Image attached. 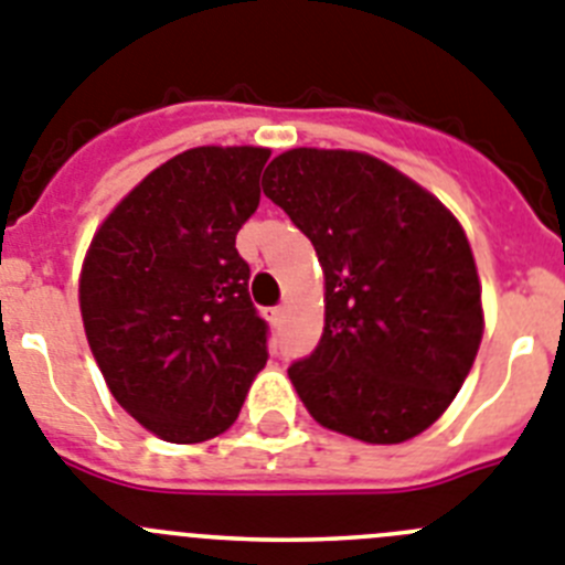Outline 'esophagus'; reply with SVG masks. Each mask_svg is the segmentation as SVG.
I'll return each instance as SVG.
<instances>
[{
    "label": "esophagus",
    "mask_w": 565,
    "mask_h": 565,
    "mask_svg": "<svg viewBox=\"0 0 565 565\" xmlns=\"http://www.w3.org/2000/svg\"><path fill=\"white\" fill-rule=\"evenodd\" d=\"M267 318H270L273 323H281V320H284V307H273V309H267Z\"/></svg>",
    "instance_id": "34e87169"
}]
</instances>
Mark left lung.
Instances as JSON below:
<instances>
[{"label": "left lung", "mask_w": 565, "mask_h": 565, "mask_svg": "<svg viewBox=\"0 0 565 565\" xmlns=\"http://www.w3.org/2000/svg\"><path fill=\"white\" fill-rule=\"evenodd\" d=\"M262 185L312 242L327 278L320 343L289 365L312 419L369 445L430 428L484 329L479 273L454 213L360 151H284Z\"/></svg>", "instance_id": "1"}]
</instances>
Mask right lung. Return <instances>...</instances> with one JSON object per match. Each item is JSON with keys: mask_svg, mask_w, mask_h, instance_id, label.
<instances>
[{"mask_svg": "<svg viewBox=\"0 0 565 565\" xmlns=\"http://www.w3.org/2000/svg\"><path fill=\"white\" fill-rule=\"evenodd\" d=\"M267 160L253 146L182 151L109 213L86 253L89 349L120 408L166 441L231 428L270 358L236 250Z\"/></svg>", "mask_w": 565, "mask_h": 565, "instance_id": "right-lung-1", "label": "right lung"}]
</instances>
